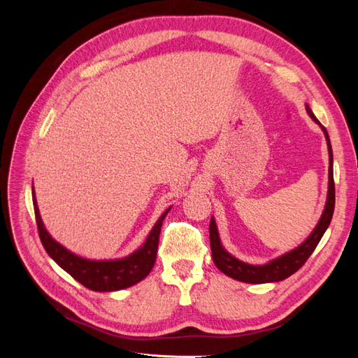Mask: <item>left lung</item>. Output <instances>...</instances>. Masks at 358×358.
Masks as SVG:
<instances>
[{
  "instance_id": "left-lung-1",
  "label": "left lung",
  "mask_w": 358,
  "mask_h": 358,
  "mask_svg": "<svg viewBox=\"0 0 358 358\" xmlns=\"http://www.w3.org/2000/svg\"><path fill=\"white\" fill-rule=\"evenodd\" d=\"M306 112L309 116L320 124L315 115L312 113L309 109V106L306 104ZM322 128L324 134H326L327 140V148H329V192H327V201H326V208H324V212L321 215V218L317 224L315 229L309 234L308 239L299 245L296 249L292 251L280 255L272 262H268L267 264L263 266H252L241 262V259L234 258L231 254L225 251L221 245L220 241V234L218 229H216L215 220H210L209 225V234H210V248H212V258L215 266L218 267L222 273L227 276H230L236 280H241V282L246 284H266V282H279V280H284L292 273H296L297 270L308 262V258L310 254L315 251L317 245L320 243L321 237L326 233L329 229L331 216L334 212V180H333V152H331V145H330V137L327 129Z\"/></svg>"
}]
</instances>
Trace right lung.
Returning a JSON list of instances; mask_svg holds the SVG:
<instances>
[{"instance_id": "add662e5", "label": "right lung", "mask_w": 358, "mask_h": 358, "mask_svg": "<svg viewBox=\"0 0 358 358\" xmlns=\"http://www.w3.org/2000/svg\"><path fill=\"white\" fill-rule=\"evenodd\" d=\"M32 203H34L36 221L40 241L46 252L61 268L66 270L78 282L92 291H117L131 287L145 279L152 270L157 259V249L159 241V231L162 221L170 212V208L159 216V220L150 230L146 242L136 252L121 259H109V262H94L70 252L69 249L52 239V236L43 225L38 213V206L32 191Z\"/></svg>"}]
</instances>
